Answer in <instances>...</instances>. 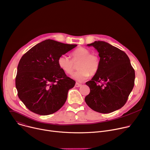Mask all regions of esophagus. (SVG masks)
I'll list each match as a JSON object with an SVG mask.
<instances>
[{"instance_id":"obj_1","label":"esophagus","mask_w":150,"mask_h":150,"mask_svg":"<svg viewBox=\"0 0 150 150\" xmlns=\"http://www.w3.org/2000/svg\"><path fill=\"white\" fill-rule=\"evenodd\" d=\"M75 87H79V86H81V84H80V83H75Z\"/></svg>"}]
</instances>
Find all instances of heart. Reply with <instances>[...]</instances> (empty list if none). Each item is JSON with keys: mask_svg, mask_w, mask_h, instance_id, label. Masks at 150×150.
Segmentation results:
<instances>
[{"mask_svg": "<svg viewBox=\"0 0 150 150\" xmlns=\"http://www.w3.org/2000/svg\"><path fill=\"white\" fill-rule=\"evenodd\" d=\"M72 59L65 55L59 57L58 60L59 67L67 74H71L78 64V71L72 77L78 82L85 80L89 75L96 74L100 67V59L96 54H91L88 49L80 47L71 53Z\"/></svg>", "mask_w": 150, "mask_h": 150, "instance_id": "heart-1", "label": "heart"}]
</instances>
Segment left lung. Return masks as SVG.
<instances>
[{"label":"left lung","mask_w":150,"mask_h":150,"mask_svg":"<svg viewBox=\"0 0 150 150\" xmlns=\"http://www.w3.org/2000/svg\"><path fill=\"white\" fill-rule=\"evenodd\" d=\"M95 47L100 57V67L91 81L85 98L93 111L107 114L122 108L134 86L135 71L127 55L120 49L104 41L88 44Z\"/></svg>","instance_id":"1"}]
</instances>
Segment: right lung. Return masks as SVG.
Returning a JSON list of instances; mask_svg holds the SVG:
<instances>
[{"instance_id": "add662e5", "label": "right lung", "mask_w": 150, "mask_h": 150, "mask_svg": "<svg viewBox=\"0 0 150 150\" xmlns=\"http://www.w3.org/2000/svg\"><path fill=\"white\" fill-rule=\"evenodd\" d=\"M76 46L47 39L22 56L18 66L16 88L19 99L30 111L47 115L65 103L75 81L59 67L58 60Z\"/></svg>"}]
</instances>
